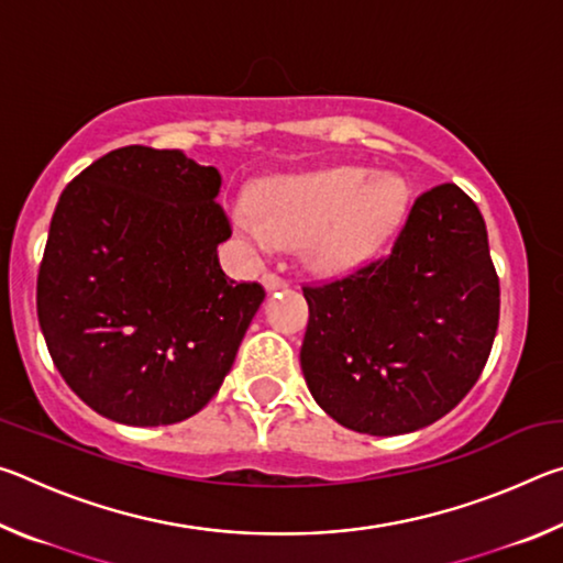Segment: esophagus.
Segmentation results:
<instances>
[{"label":"esophagus","mask_w":563,"mask_h":563,"mask_svg":"<svg viewBox=\"0 0 563 563\" xmlns=\"http://www.w3.org/2000/svg\"><path fill=\"white\" fill-rule=\"evenodd\" d=\"M263 285H265V290H283V288H288V280L283 278V275H278V273H265L263 275Z\"/></svg>","instance_id":"1"}]
</instances>
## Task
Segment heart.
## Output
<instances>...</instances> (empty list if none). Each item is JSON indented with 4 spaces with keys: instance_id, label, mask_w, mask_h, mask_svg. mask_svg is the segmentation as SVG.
Here are the masks:
<instances>
[{
    "instance_id": "b5f03b06",
    "label": "heart",
    "mask_w": 563,
    "mask_h": 563,
    "mask_svg": "<svg viewBox=\"0 0 563 563\" xmlns=\"http://www.w3.org/2000/svg\"><path fill=\"white\" fill-rule=\"evenodd\" d=\"M407 198L405 178L338 166L265 184L255 194V216H238V228L261 247L302 243L312 268L338 273L389 241Z\"/></svg>"
}]
</instances>
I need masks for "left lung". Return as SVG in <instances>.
Instances as JSON below:
<instances>
[{"instance_id":"1","label":"left lung","mask_w":563,"mask_h":563,"mask_svg":"<svg viewBox=\"0 0 563 563\" xmlns=\"http://www.w3.org/2000/svg\"><path fill=\"white\" fill-rule=\"evenodd\" d=\"M302 295L305 383L342 427L375 437L422 430L460 405L499 325L487 225L456 184L415 198L383 258Z\"/></svg>"}]
</instances>
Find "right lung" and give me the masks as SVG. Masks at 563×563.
Returning a JSON list of instances; mask_svg holds the SVG:
<instances>
[{"instance_id": "obj_1", "label": "right lung", "mask_w": 563, "mask_h": 563, "mask_svg": "<svg viewBox=\"0 0 563 563\" xmlns=\"http://www.w3.org/2000/svg\"><path fill=\"white\" fill-rule=\"evenodd\" d=\"M221 174L168 148L123 146L56 203L36 316L56 369L93 412L174 424L208 405L261 302L218 263L231 221Z\"/></svg>"}]
</instances>
